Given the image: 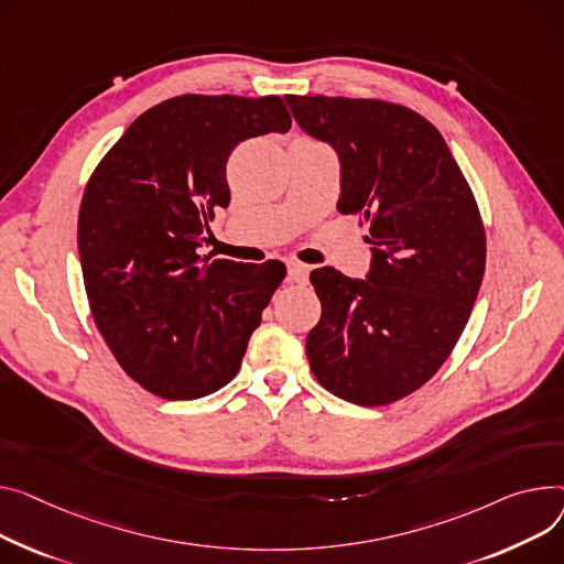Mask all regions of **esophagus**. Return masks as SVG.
Instances as JSON below:
<instances>
[{"instance_id":"1","label":"esophagus","mask_w":564,"mask_h":564,"mask_svg":"<svg viewBox=\"0 0 564 564\" xmlns=\"http://www.w3.org/2000/svg\"><path fill=\"white\" fill-rule=\"evenodd\" d=\"M308 274H311V268L302 265V262H292L288 268V279L292 283H308Z\"/></svg>"}]
</instances>
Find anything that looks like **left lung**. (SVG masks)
<instances>
[{
	"instance_id": "obj_1",
	"label": "left lung",
	"mask_w": 564,
	"mask_h": 564,
	"mask_svg": "<svg viewBox=\"0 0 564 564\" xmlns=\"http://www.w3.org/2000/svg\"><path fill=\"white\" fill-rule=\"evenodd\" d=\"M308 135L340 159L337 210L369 224L365 279L311 272L322 317L306 337L315 379L356 405L422 388L454 351L485 272V229L442 133L381 99L285 97Z\"/></svg>"
}]
</instances>
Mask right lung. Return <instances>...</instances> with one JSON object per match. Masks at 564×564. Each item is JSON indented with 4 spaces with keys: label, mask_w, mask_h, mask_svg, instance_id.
I'll list each match as a JSON object with an SVG mask.
<instances>
[{
    "label": "right lung",
    "mask_w": 564,
    "mask_h": 564,
    "mask_svg": "<svg viewBox=\"0 0 564 564\" xmlns=\"http://www.w3.org/2000/svg\"><path fill=\"white\" fill-rule=\"evenodd\" d=\"M290 124L276 95H181L144 110L95 167L77 231L84 285L112 356L152 394L199 399L238 373L285 265L199 247L231 202L236 144Z\"/></svg>",
    "instance_id": "1"
}]
</instances>
